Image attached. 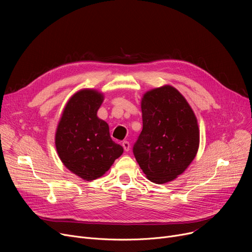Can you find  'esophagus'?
<instances>
[{"instance_id":"34e87169","label":"esophagus","mask_w":252,"mask_h":252,"mask_svg":"<svg viewBox=\"0 0 252 252\" xmlns=\"http://www.w3.org/2000/svg\"><path fill=\"white\" fill-rule=\"evenodd\" d=\"M123 147H124L125 151H126V152H127V151H129L130 145H129V143H128L127 141H124V142H123Z\"/></svg>"}]
</instances>
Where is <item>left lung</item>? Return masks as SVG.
I'll return each instance as SVG.
<instances>
[{"mask_svg": "<svg viewBox=\"0 0 252 252\" xmlns=\"http://www.w3.org/2000/svg\"><path fill=\"white\" fill-rule=\"evenodd\" d=\"M143 129L133 153L143 173L164 184L184 173L199 146V128L190 105L174 87L147 92L141 103Z\"/></svg>", "mask_w": 252, "mask_h": 252, "instance_id": "obj_1", "label": "left lung"}]
</instances>
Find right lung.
I'll list each match as a JSON object with an SVG mask.
<instances>
[{
	"label": "right lung",
	"mask_w": 252,
	"mask_h": 252,
	"mask_svg": "<svg viewBox=\"0 0 252 252\" xmlns=\"http://www.w3.org/2000/svg\"><path fill=\"white\" fill-rule=\"evenodd\" d=\"M102 102L103 95L97 91L77 92L66 104L56 131L61 161L85 181L103 176L124 152L112 141L108 125L97 116Z\"/></svg>",
	"instance_id": "add662e5"
}]
</instances>
